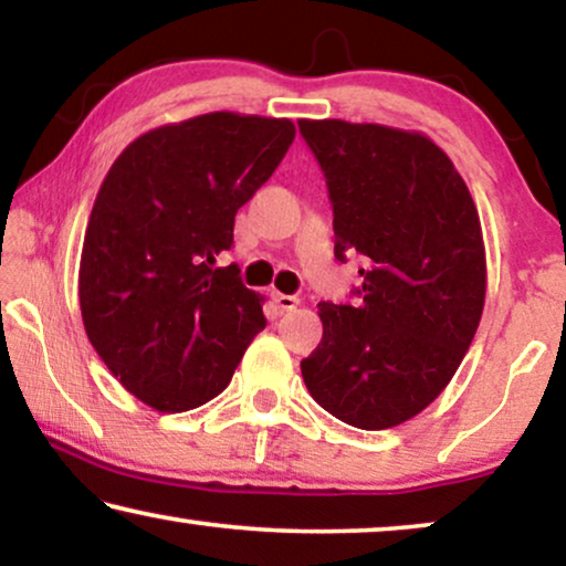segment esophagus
<instances>
[{
  "instance_id": "34e87169",
  "label": "esophagus",
  "mask_w": 566,
  "mask_h": 566,
  "mask_svg": "<svg viewBox=\"0 0 566 566\" xmlns=\"http://www.w3.org/2000/svg\"><path fill=\"white\" fill-rule=\"evenodd\" d=\"M273 304L281 314H289L301 304V301L296 296H289V293H273Z\"/></svg>"
}]
</instances>
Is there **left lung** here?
Here are the masks:
<instances>
[{"label":"left lung","instance_id":"1","mask_svg":"<svg viewBox=\"0 0 566 566\" xmlns=\"http://www.w3.org/2000/svg\"><path fill=\"white\" fill-rule=\"evenodd\" d=\"M335 213V258L366 260L358 304L319 301L322 343L301 360L316 405L386 430L446 389L482 319L486 260L474 198L417 130L298 120Z\"/></svg>","mask_w":566,"mask_h":566}]
</instances>
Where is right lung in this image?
Instances as JSON below:
<instances>
[{
  "label": "right lung",
  "instance_id": "right-lung-1",
  "mask_svg": "<svg viewBox=\"0 0 566 566\" xmlns=\"http://www.w3.org/2000/svg\"><path fill=\"white\" fill-rule=\"evenodd\" d=\"M293 136L289 118L206 113L146 130L99 185L80 262L82 322L123 389L157 412L219 397L265 329V298L216 258Z\"/></svg>",
  "mask_w": 566,
  "mask_h": 566
}]
</instances>
